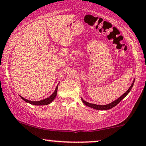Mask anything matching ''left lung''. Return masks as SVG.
<instances>
[{
  "mask_svg": "<svg viewBox=\"0 0 146 146\" xmlns=\"http://www.w3.org/2000/svg\"><path fill=\"white\" fill-rule=\"evenodd\" d=\"M134 82H135V80H133V83H132V84L130 86L129 88V89L127 90V91L125 92V93L123 94V95H121L120 96V97L117 98V100H115V101H113L112 103H109V104H107V105H96V104H92V103H88V102L85 101L84 99L82 98L81 99H82V101L83 102V103L85 105L88 106V107H91L92 108V109H96V110H102V111H105V110H109V109H111V108L114 107L116 106L117 104H119V103H120L121 101H122L123 98L125 97V96L127 95L129 92H130V90H131L132 87H133V84H134Z\"/></svg>",
  "mask_w": 146,
  "mask_h": 146,
  "instance_id": "1",
  "label": "left lung"
}]
</instances>
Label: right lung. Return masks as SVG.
I'll use <instances>...</instances> for the list:
<instances>
[{
	"mask_svg": "<svg viewBox=\"0 0 146 146\" xmlns=\"http://www.w3.org/2000/svg\"><path fill=\"white\" fill-rule=\"evenodd\" d=\"M58 85L56 86V89H55L54 92H53L52 95H50L49 97L45 98V99H43V100H41V101H29V100L28 99H26V98H25L23 97H22L21 96H20V97L22 98L23 100L25 102H26V103H28L29 104H31V105H49V104H50L52 102L54 101V100L56 98V96H57V91H58Z\"/></svg>",
	"mask_w": 146,
	"mask_h": 146,
	"instance_id": "add662e5",
	"label": "right lung"
}]
</instances>
